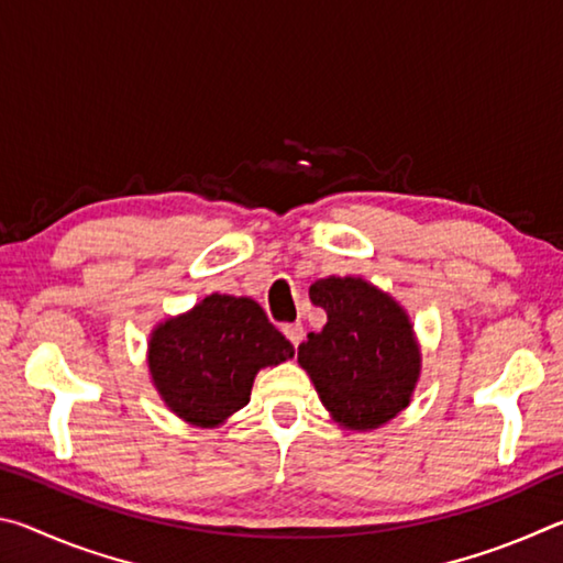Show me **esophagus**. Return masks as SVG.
I'll return each instance as SVG.
<instances>
[{
	"label": "esophagus",
	"instance_id": "obj_1",
	"mask_svg": "<svg viewBox=\"0 0 563 563\" xmlns=\"http://www.w3.org/2000/svg\"><path fill=\"white\" fill-rule=\"evenodd\" d=\"M283 332H285V338H288V340L292 342V347H298L302 335H305V330H302L300 322H290V325L283 328Z\"/></svg>",
	"mask_w": 563,
	"mask_h": 563
}]
</instances>
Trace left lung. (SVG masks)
<instances>
[{"label":"left lung","mask_w":563,"mask_h":563,"mask_svg":"<svg viewBox=\"0 0 563 563\" xmlns=\"http://www.w3.org/2000/svg\"><path fill=\"white\" fill-rule=\"evenodd\" d=\"M310 300L328 312L298 362L320 402L347 430H377L412 399L422 355L402 305L362 278H322Z\"/></svg>","instance_id":"left-lung-1"}]
</instances>
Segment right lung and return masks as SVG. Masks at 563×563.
I'll list each match as a JSON object with an SVG mask.
<instances>
[{"mask_svg": "<svg viewBox=\"0 0 563 563\" xmlns=\"http://www.w3.org/2000/svg\"><path fill=\"white\" fill-rule=\"evenodd\" d=\"M295 347L251 298L208 295L151 332L148 369L161 399L196 427H218L251 399L258 369Z\"/></svg>", "mask_w": 563, "mask_h": 563, "instance_id": "right-lung-1", "label": "right lung"}]
</instances>
